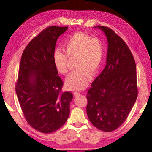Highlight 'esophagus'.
<instances>
[{"instance_id":"esophagus-1","label":"esophagus","mask_w":152,"mask_h":152,"mask_svg":"<svg viewBox=\"0 0 152 152\" xmlns=\"http://www.w3.org/2000/svg\"><path fill=\"white\" fill-rule=\"evenodd\" d=\"M80 92H74V96H78V95H80Z\"/></svg>"}]
</instances>
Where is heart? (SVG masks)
Returning a JSON list of instances; mask_svg holds the SVG:
<instances>
[{"label": "heart", "instance_id": "b5f03b06", "mask_svg": "<svg viewBox=\"0 0 152 152\" xmlns=\"http://www.w3.org/2000/svg\"><path fill=\"white\" fill-rule=\"evenodd\" d=\"M65 51L56 50L53 60L57 70L61 74L68 72L69 58L78 57L76 70L66 79V85L70 90L86 88L92 79V74H96L101 68L104 60V49L102 42L96 37L84 33H74L64 45Z\"/></svg>", "mask_w": 152, "mask_h": 152}]
</instances>
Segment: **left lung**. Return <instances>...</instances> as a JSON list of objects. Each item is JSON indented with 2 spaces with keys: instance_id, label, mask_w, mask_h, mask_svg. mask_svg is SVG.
I'll return each instance as SVG.
<instances>
[{
  "instance_id": "left-lung-1",
  "label": "left lung",
  "mask_w": 152,
  "mask_h": 152,
  "mask_svg": "<svg viewBox=\"0 0 152 152\" xmlns=\"http://www.w3.org/2000/svg\"><path fill=\"white\" fill-rule=\"evenodd\" d=\"M94 27L107 38V64L86 94V113L95 127L110 132L125 122L137 99L136 65L122 38L109 27Z\"/></svg>"
}]
</instances>
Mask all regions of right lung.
Masks as SVG:
<instances>
[{"mask_svg":"<svg viewBox=\"0 0 152 152\" xmlns=\"http://www.w3.org/2000/svg\"><path fill=\"white\" fill-rule=\"evenodd\" d=\"M68 28H45L29 43L20 60L17 96L27 123L43 133L59 129L70 115L73 95L61 92L63 82L53 60L57 39Z\"/></svg>","mask_w":152,"mask_h":152,"instance_id":"add662e5","label":"right lung"}]
</instances>
